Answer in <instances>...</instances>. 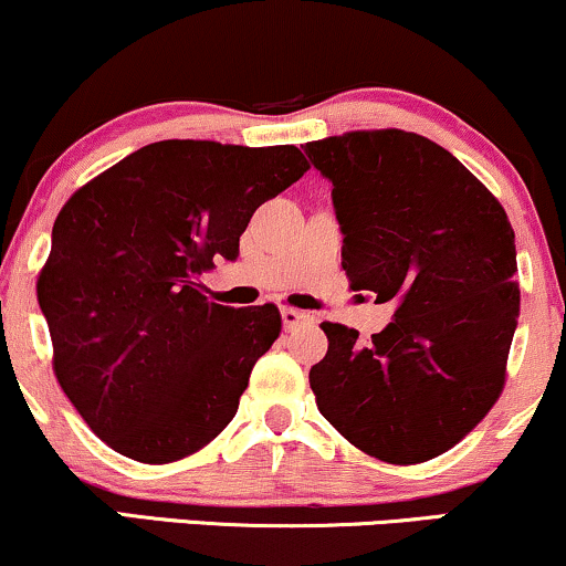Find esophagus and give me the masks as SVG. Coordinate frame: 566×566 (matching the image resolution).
<instances>
[{
  "mask_svg": "<svg viewBox=\"0 0 566 566\" xmlns=\"http://www.w3.org/2000/svg\"><path fill=\"white\" fill-rule=\"evenodd\" d=\"M311 316L305 311H297V307H282V326L284 328H295L297 324H307Z\"/></svg>",
  "mask_w": 566,
  "mask_h": 566,
  "instance_id": "34e87169",
  "label": "esophagus"
}]
</instances>
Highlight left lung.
<instances>
[{
    "mask_svg": "<svg viewBox=\"0 0 566 566\" xmlns=\"http://www.w3.org/2000/svg\"><path fill=\"white\" fill-rule=\"evenodd\" d=\"M305 154L332 182L353 287L397 305L368 342L324 324L328 353L311 368L318 410L370 457L433 460L502 395L520 316L510 219L423 135L347 133L305 143Z\"/></svg>",
    "mask_w": 566,
    "mask_h": 566,
    "instance_id": "1",
    "label": "left lung"
}]
</instances>
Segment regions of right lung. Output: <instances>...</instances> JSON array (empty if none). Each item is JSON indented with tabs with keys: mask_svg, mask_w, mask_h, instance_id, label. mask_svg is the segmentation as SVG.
I'll list each match as a JSON object with an SVG mask.
<instances>
[{
	"mask_svg": "<svg viewBox=\"0 0 566 566\" xmlns=\"http://www.w3.org/2000/svg\"><path fill=\"white\" fill-rule=\"evenodd\" d=\"M305 171L295 146L159 140L64 203L35 290L56 381L114 452L175 462L234 418L282 316L209 303L198 274Z\"/></svg>",
	"mask_w": 566,
	"mask_h": 566,
	"instance_id": "right-lung-1",
	"label": "right lung"
}]
</instances>
